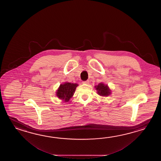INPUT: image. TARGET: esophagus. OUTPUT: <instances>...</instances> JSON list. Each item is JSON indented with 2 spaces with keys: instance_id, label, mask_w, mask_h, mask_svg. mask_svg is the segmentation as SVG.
I'll return each instance as SVG.
<instances>
[{
  "instance_id": "1",
  "label": "esophagus",
  "mask_w": 161,
  "mask_h": 161,
  "mask_svg": "<svg viewBox=\"0 0 161 161\" xmlns=\"http://www.w3.org/2000/svg\"><path fill=\"white\" fill-rule=\"evenodd\" d=\"M83 84H86V85H89V80H86V81H83L82 82Z\"/></svg>"
}]
</instances>
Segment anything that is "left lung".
<instances>
[{
    "label": "left lung",
    "mask_w": 161,
    "mask_h": 161,
    "mask_svg": "<svg viewBox=\"0 0 161 161\" xmlns=\"http://www.w3.org/2000/svg\"><path fill=\"white\" fill-rule=\"evenodd\" d=\"M95 87L97 91L98 94H99V96L106 97L109 96L111 94V90H110L109 87L103 83H100L98 85L96 86Z\"/></svg>",
    "instance_id": "1"
}]
</instances>
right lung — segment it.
I'll use <instances>...</instances> for the list:
<instances>
[{
    "mask_svg": "<svg viewBox=\"0 0 161 161\" xmlns=\"http://www.w3.org/2000/svg\"><path fill=\"white\" fill-rule=\"evenodd\" d=\"M78 86L76 83L69 82L61 84L56 92V96L59 99L63 100L64 102H68L72 98Z\"/></svg>",
    "mask_w": 161,
    "mask_h": 161,
    "instance_id": "obj_1",
    "label": "right lung"
}]
</instances>
